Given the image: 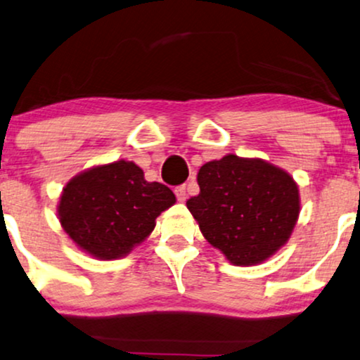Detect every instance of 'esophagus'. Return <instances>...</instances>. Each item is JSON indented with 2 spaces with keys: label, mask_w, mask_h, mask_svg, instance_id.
I'll use <instances>...</instances> for the list:
<instances>
[{
  "label": "esophagus",
  "mask_w": 360,
  "mask_h": 360,
  "mask_svg": "<svg viewBox=\"0 0 360 360\" xmlns=\"http://www.w3.org/2000/svg\"><path fill=\"white\" fill-rule=\"evenodd\" d=\"M174 193H176L177 201L184 202L186 199H188V188H186V186H177V188L174 189Z\"/></svg>",
  "instance_id": "34e87169"
}]
</instances>
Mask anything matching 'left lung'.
Returning <instances> with one entry per match:
<instances>
[{"label":"left lung","mask_w":360,"mask_h":360,"mask_svg":"<svg viewBox=\"0 0 360 360\" xmlns=\"http://www.w3.org/2000/svg\"><path fill=\"white\" fill-rule=\"evenodd\" d=\"M186 206L207 243L236 266H254L288 243L301 211L295 181L259 158L227 154L198 172Z\"/></svg>","instance_id":"1"}]
</instances>
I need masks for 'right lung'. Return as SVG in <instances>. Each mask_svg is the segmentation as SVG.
I'll return each mask as SVG.
<instances>
[{
	"instance_id": "add662e5",
	"label": "right lung",
	"mask_w": 360,
	"mask_h": 360,
	"mask_svg": "<svg viewBox=\"0 0 360 360\" xmlns=\"http://www.w3.org/2000/svg\"><path fill=\"white\" fill-rule=\"evenodd\" d=\"M174 202L167 186L148 183L139 166L121 159L72 177L61 193L58 217L79 249L111 261L143 243L156 217Z\"/></svg>"
}]
</instances>
